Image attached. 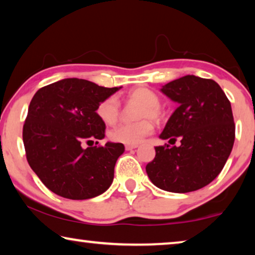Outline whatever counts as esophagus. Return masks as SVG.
<instances>
[{"instance_id": "34e87169", "label": "esophagus", "mask_w": 255, "mask_h": 255, "mask_svg": "<svg viewBox=\"0 0 255 255\" xmlns=\"http://www.w3.org/2000/svg\"><path fill=\"white\" fill-rule=\"evenodd\" d=\"M137 146H138L137 144H127V145L125 146V147H126V150H127V151H130V150H134V149H136V147H137Z\"/></svg>"}]
</instances>
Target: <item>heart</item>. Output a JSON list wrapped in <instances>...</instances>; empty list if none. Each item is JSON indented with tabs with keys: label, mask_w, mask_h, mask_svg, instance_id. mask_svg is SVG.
Instances as JSON below:
<instances>
[{
	"label": "heart",
	"mask_w": 255,
	"mask_h": 255,
	"mask_svg": "<svg viewBox=\"0 0 255 255\" xmlns=\"http://www.w3.org/2000/svg\"><path fill=\"white\" fill-rule=\"evenodd\" d=\"M130 101L142 104L137 118L142 119L134 124H123L112 129L110 138L118 143L137 144L153 130L151 120H160L162 111L160 109V98L153 90L146 87H138L128 93ZM97 115L106 125H115L120 117V106L116 97H108L97 106Z\"/></svg>",
	"instance_id": "obj_1"
}]
</instances>
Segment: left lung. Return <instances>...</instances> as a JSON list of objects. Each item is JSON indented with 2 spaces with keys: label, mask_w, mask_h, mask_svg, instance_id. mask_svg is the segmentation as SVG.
I'll use <instances>...</instances> for the list:
<instances>
[{
  "label": "left lung",
  "mask_w": 255,
  "mask_h": 255,
  "mask_svg": "<svg viewBox=\"0 0 255 255\" xmlns=\"http://www.w3.org/2000/svg\"><path fill=\"white\" fill-rule=\"evenodd\" d=\"M160 91L177 109L159 137L181 145L155 146V157L145 170L155 187L187 193L210 184L221 173L235 142L230 102L214 80L185 75L162 86Z\"/></svg>",
  "instance_id": "left-lung-1"
}]
</instances>
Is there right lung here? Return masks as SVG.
<instances>
[{"label":"right lung","mask_w":255,"mask_h":255,"mask_svg":"<svg viewBox=\"0 0 255 255\" xmlns=\"http://www.w3.org/2000/svg\"><path fill=\"white\" fill-rule=\"evenodd\" d=\"M119 89L68 78L43 87L33 96L22 128L26 157L33 172L56 195L90 199L112 184L124 144L82 145L105 137L97 106Z\"/></svg>","instance_id":"right-lung-1"}]
</instances>
